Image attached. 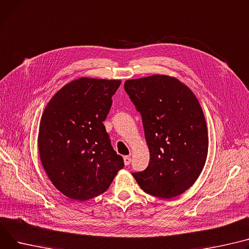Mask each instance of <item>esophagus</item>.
I'll use <instances>...</instances> for the list:
<instances>
[{
  "instance_id": "1",
  "label": "esophagus",
  "mask_w": 249,
  "mask_h": 249,
  "mask_svg": "<svg viewBox=\"0 0 249 249\" xmlns=\"http://www.w3.org/2000/svg\"><path fill=\"white\" fill-rule=\"evenodd\" d=\"M123 160H124L125 165H129L131 163V157L130 156H124Z\"/></svg>"
}]
</instances>
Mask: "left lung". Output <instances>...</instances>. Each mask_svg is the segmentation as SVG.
Masks as SVG:
<instances>
[{"label": "left lung", "instance_id": "8db88e82", "mask_svg": "<svg viewBox=\"0 0 249 249\" xmlns=\"http://www.w3.org/2000/svg\"><path fill=\"white\" fill-rule=\"evenodd\" d=\"M124 89L140 112L150 153L147 168L132 173L146 193L176 197L199 177L208 153L207 125L193 92L167 75L127 80Z\"/></svg>", "mask_w": 249, "mask_h": 249}]
</instances>
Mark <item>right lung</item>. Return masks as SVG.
<instances>
[{"mask_svg": "<svg viewBox=\"0 0 249 249\" xmlns=\"http://www.w3.org/2000/svg\"><path fill=\"white\" fill-rule=\"evenodd\" d=\"M120 84V80L87 77L71 81L44 110L40 159L53 185L73 200L102 194L124 167L103 124Z\"/></svg>", "mask_w": 249, "mask_h": 249, "instance_id": "right-lung-1", "label": "right lung"}]
</instances>
